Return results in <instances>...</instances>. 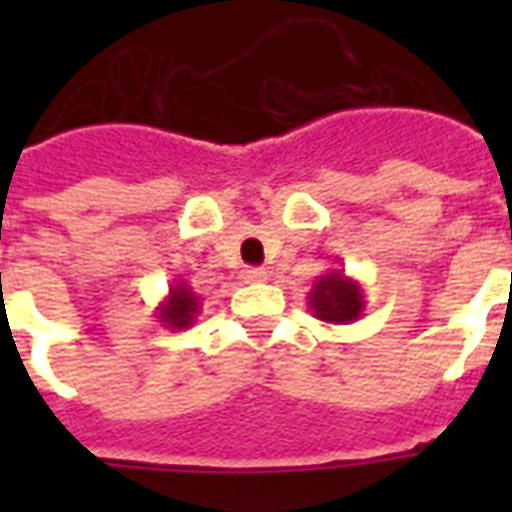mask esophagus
<instances>
[{
  "instance_id": "1",
  "label": "esophagus",
  "mask_w": 512,
  "mask_h": 512,
  "mask_svg": "<svg viewBox=\"0 0 512 512\" xmlns=\"http://www.w3.org/2000/svg\"><path fill=\"white\" fill-rule=\"evenodd\" d=\"M241 279L247 281V284H257V281L268 279V271L265 268H247V271L241 273Z\"/></svg>"
}]
</instances>
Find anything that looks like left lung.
Segmentation results:
<instances>
[{"label": "left lung", "mask_w": 512, "mask_h": 512, "mask_svg": "<svg viewBox=\"0 0 512 512\" xmlns=\"http://www.w3.org/2000/svg\"><path fill=\"white\" fill-rule=\"evenodd\" d=\"M308 308L324 324H353L364 316V289L340 268L321 273L308 292Z\"/></svg>", "instance_id": "obj_1"}]
</instances>
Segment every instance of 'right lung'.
<instances>
[{"label":"right lung","mask_w":512,"mask_h":512,"mask_svg":"<svg viewBox=\"0 0 512 512\" xmlns=\"http://www.w3.org/2000/svg\"><path fill=\"white\" fill-rule=\"evenodd\" d=\"M201 311V300L183 279H177L170 287L167 297L156 305V319L170 329H188Z\"/></svg>","instance_id":"right-lung-1"}]
</instances>
